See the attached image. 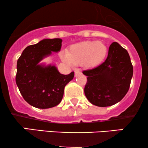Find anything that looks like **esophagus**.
<instances>
[{"label": "esophagus", "mask_w": 148, "mask_h": 148, "mask_svg": "<svg viewBox=\"0 0 148 148\" xmlns=\"http://www.w3.org/2000/svg\"><path fill=\"white\" fill-rule=\"evenodd\" d=\"M80 74H81L80 71L78 70V69L75 70V77H77V76H79Z\"/></svg>", "instance_id": "esophagus-1"}]
</instances>
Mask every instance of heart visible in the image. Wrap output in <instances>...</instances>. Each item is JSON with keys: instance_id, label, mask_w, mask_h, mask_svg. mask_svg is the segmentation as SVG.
<instances>
[{"instance_id": "1", "label": "heart", "mask_w": 148, "mask_h": 148, "mask_svg": "<svg viewBox=\"0 0 148 148\" xmlns=\"http://www.w3.org/2000/svg\"><path fill=\"white\" fill-rule=\"evenodd\" d=\"M107 53V48L102 41H86L71 45L62 58L69 64L93 67L105 59Z\"/></svg>"}]
</instances>
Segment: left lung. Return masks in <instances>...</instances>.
Returning <instances> with one entry per match:
<instances>
[{
	"mask_svg": "<svg viewBox=\"0 0 148 148\" xmlns=\"http://www.w3.org/2000/svg\"><path fill=\"white\" fill-rule=\"evenodd\" d=\"M82 73L87 76L84 93L88 101L98 107H109L121 101L127 93L133 66L127 50L114 42L103 63Z\"/></svg>",
	"mask_w": 148,
	"mask_h": 148,
	"instance_id": "1",
	"label": "left lung"
}]
</instances>
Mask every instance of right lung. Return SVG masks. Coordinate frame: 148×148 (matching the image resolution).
Segmentation results:
<instances>
[{"label": "right lung", "instance_id": "obj_1", "mask_svg": "<svg viewBox=\"0 0 148 148\" xmlns=\"http://www.w3.org/2000/svg\"><path fill=\"white\" fill-rule=\"evenodd\" d=\"M62 39H45L26 47L17 61L16 83L23 98L32 107L48 109L60 103L64 87L74 77V72L61 74L54 65L39 62L58 53Z\"/></svg>", "mask_w": 148, "mask_h": 148}]
</instances>
